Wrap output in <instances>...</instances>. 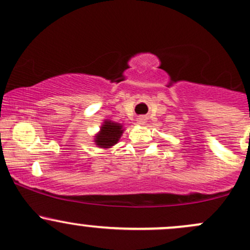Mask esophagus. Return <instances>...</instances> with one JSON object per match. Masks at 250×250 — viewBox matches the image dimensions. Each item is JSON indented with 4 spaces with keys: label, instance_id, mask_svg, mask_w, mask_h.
<instances>
[{
    "label": "esophagus",
    "instance_id": "esophagus-1",
    "mask_svg": "<svg viewBox=\"0 0 250 250\" xmlns=\"http://www.w3.org/2000/svg\"><path fill=\"white\" fill-rule=\"evenodd\" d=\"M137 123H138L139 125H146V117H139L138 119H137Z\"/></svg>",
    "mask_w": 250,
    "mask_h": 250
}]
</instances>
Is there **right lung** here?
I'll return each instance as SVG.
<instances>
[{"label":"right lung","instance_id":"right-lung-1","mask_svg":"<svg viewBox=\"0 0 250 250\" xmlns=\"http://www.w3.org/2000/svg\"><path fill=\"white\" fill-rule=\"evenodd\" d=\"M124 132V126L119 123L112 122L111 119H104L100 131L94 136V144L101 149H109L119 142Z\"/></svg>","mask_w":250,"mask_h":250}]
</instances>
